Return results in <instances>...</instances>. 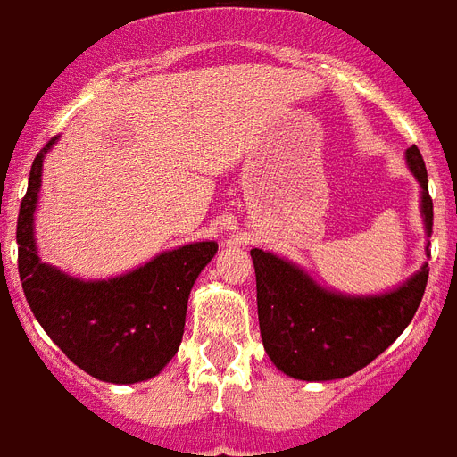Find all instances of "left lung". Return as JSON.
<instances>
[{"mask_svg":"<svg viewBox=\"0 0 457 457\" xmlns=\"http://www.w3.org/2000/svg\"><path fill=\"white\" fill-rule=\"evenodd\" d=\"M406 160L422 186V214L432 236L434 207L418 145ZM257 276L262 342L278 370L295 379L326 382L366 368L413 320L427 287V264L389 295L345 297L319 287L302 269L264 250L250 252Z\"/></svg>","mask_w":457,"mask_h":457,"instance_id":"left-lung-1","label":"left lung"}]
</instances>
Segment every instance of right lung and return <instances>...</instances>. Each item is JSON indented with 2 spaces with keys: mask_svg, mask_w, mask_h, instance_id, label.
I'll return each instance as SVG.
<instances>
[{
  "mask_svg": "<svg viewBox=\"0 0 457 457\" xmlns=\"http://www.w3.org/2000/svg\"><path fill=\"white\" fill-rule=\"evenodd\" d=\"M44 145L32 162L18 212V273L35 319L58 349L84 373L131 385L158 375L181 345L188 295L217 243H191L162 252L137 271L111 280L71 278L42 264L35 250L32 214L42 181Z\"/></svg>",
  "mask_w": 457,
  "mask_h": 457,
  "instance_id": "obj_1",
  "label": "right lung"
}]
</instances>
